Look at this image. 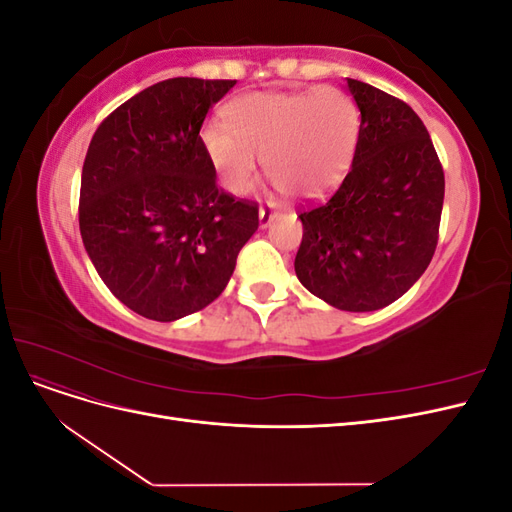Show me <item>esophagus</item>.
<instances>
[{
  "instance_id": "esophagus-1",
  "label": "esophagus",
  "mask_w": 512,
  "mask_h": 512,
  "mask_svg": "<svg viewBox=\"0 0 512 512\" xmlns=\"http://www.w3.org/2000/svg\"><path fill=\"white\" fill-rule=\"evenodd\" d=\"M277 215V209L275 205H267V207H260L258 209V222H260V228H267L271 224V220Z\"/></svg>"
}]
</instances>
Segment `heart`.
<instances>
[{
	"instance_id": "heart-1",
	"label": "heart",
	"mask_w": 512,
	"mask_h": 512,
	"mask_svg": "<svg viewBox=\"0 0 512 512\" xmlns=\"http://www.w3.org/2000/svg\"><path fill=\"white\" fill-rule=\"evenodd\" d=\"M226 125L200 134L205 158L232 196L254 188L258 156L265 173L290 196H318L346 175L359 141L361 115L337 87L260 91L226 106Z\"/></svg>"
}]
</instances>
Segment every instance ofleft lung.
<instances>
[{
    "mask_svg": "<svg viewBox=\"0 0 512 512\" xmlns=\"http://www.w3.org/2000/svg\"><path fill=\"white\" fill-rule=\"evenodd\" d=\"M361 113L352 166L337 192L299 215V282L344 312H376L406 294L438 245L444 173L412 108L348 79Z\"/></svg>",
    "mask_w": 512,
    "mask_h": 512,
    "instance_id": "1",
    "label": "left lung"
}]
</instances>
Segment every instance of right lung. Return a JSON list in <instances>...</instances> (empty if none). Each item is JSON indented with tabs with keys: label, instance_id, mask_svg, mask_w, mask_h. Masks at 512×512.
<instances>
[{
	"label": "right lung",
	"instance_id": "1",
	"mask_svg": "<svg viewBox=\"0 0 512 512\" xmlns=\"http://www.w3.org/2000/svg\"><path fill=\"white\" fill-rule=\"evenodd\" d=\"M237 81L168 79L108 115L91 138L79 200L85 250L132 312L173 322L226 288L258 207L218 188L200 145L209 108Z\"/></svg>",
	"mask_w": 512,
	"mask_h": 512
}]
</instances>
